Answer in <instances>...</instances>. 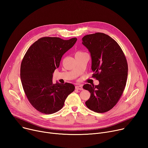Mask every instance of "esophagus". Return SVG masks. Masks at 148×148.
<instances>
[{
	"mask_svg": "<svg viewBox=\"0 0 148 148\" xmlns=\"http://www.w3.org/2000/svg\"><path fill=\"white\" fill-rule=\"evenodd\" d=\"M75 88L76 89H78V90H82L83 88H82V86H81V85H77V86H75Z\"/></svg>",
	"mask_w": 148,
	"mask_h": 148,
	"instance_id": "obj_1",
	"label": "esophagus"
}]
</instances>
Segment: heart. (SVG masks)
<instances>
[{"label":"heart","instance_id":"obj_1","mask_svg":"<svg viewBox=\"0 0 148 148\" xmlns=\"http://www.w3.org/2000/svg\"><path fill=\"white\" fill-rule=\"evenodd\" d=\"M84 53V52H81V51H78L76 54H79V53Z\"/></svg>","mask_w":148,"mask_h":148}]
</instances>
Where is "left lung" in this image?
I'll return each instance as SVG.
<instances>
[{
  "mask_svg": "<svg viewBox=\"0 0 148 148\" xmlns=\"http://www.w3.org/2000/svg\"><path fill=\"white\" fill-rule=\"evenodd\" d=\"M82 44L90 53L92 76L99 81L98 85L83 86L90 94L85 104L94 112H107L116 105L126 86L128 75L126 57L118 43L104 33L85 36Z\"/></svg>",
  "mask_w": 148,
  "mask_h": 148,
  "instance_id": "1",
  "label": "left lung"
}]
</instances>
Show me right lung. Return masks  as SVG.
<instances>
[{
    "label": "right lung",
    "mask_w": 148,
    "mask_h": 148,
    "mask_svg": "<svg viewBox=\"0 0 148 148\" xmlns=\"http://www.w3.org/2000/svg\"><path fill=\"white\" fill-rule=\"evenodd\" d=\"M76 41V38L64 40L42 37L31 45L22 59L20 76L25 95L30 104L45 114L61 110L67 96L75 90L72 84H53L52 78L63 55Z\"/></svg>",
    "instance_id": "obj_1"
}]
</instances>
